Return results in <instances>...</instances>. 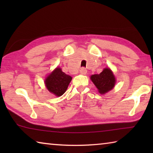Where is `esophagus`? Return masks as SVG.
<instances>
[{
    "instance_id": "obj_1",
    "label": "esophagus",
    "mask_w": 153,
    "mask_h": 153,
    "mask_svg": "<svg viewBox=\"0 0 153 153\" xmlns=\"http://www.w3.org/2000/svg\"><path fill=\"white\" fill-rule=\"evenodd\" d=\"M79 72H80V74L82 75H86L87 73V70L84 68V67H82V68L80 69Z\"/></svg>"
}]
</instances>
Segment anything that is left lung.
<instances>
[{
    "instance_id": "obj_1",
    "label": "left lung",
    "mask_w": 153,
    "mask_h": 153,
    "mask_svg": "<svg viewBox=\"0 0 153 153\" xmlns=\"http://www.w3.org/2000/svg\"><path fill=\"white\" fill-rule=\"evenodd\" d=\"M90 79L100 94L109 91L115 84V76L109 68H105L100 74L92 75Z\"/></svg>"
}]
</instances>
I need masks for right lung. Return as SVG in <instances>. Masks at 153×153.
Here are the masks:
<instances>
[{
    "instance_id": "right-lung-1",
    "label": "right lung",
    "mask_w": 153,
    "mask_h": 153,
    "mask_svg": "<svg viewBox=\"0 0 153 153\" xmlns=\"http://www.w3.org/2000/svg\"><path fill=\"white\" fill-rule=\"evenodd\" d=\"M72 77L62 71L61 68H56L47 77L45 84L49 92L57 97L63 95L67 89Z\"/></svg>"
}]
</instances>
